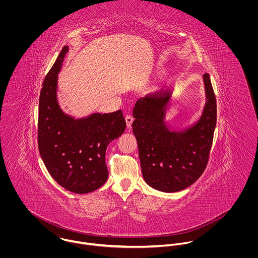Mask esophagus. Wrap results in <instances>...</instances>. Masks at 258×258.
<instances>
[{
	"mask_svg": "<svg viewBox=\"0 0 258 258\" xmlns=\"http://www.w3.org/2000/svg\"><path fill=\"white\" fill-rule=\"evenodd\" d=\"M125 120H126L127 127H128V128H130V127H131V125H132V123H133V121H134V118H133L131 115H126Z\"/></svg>",
	"mask_w": 258,
	"mask_h": 258,
	"instance_id": "esophagus-1",
	"label": "esophagus"
}]
</instances>
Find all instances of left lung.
<instances>
[{
    "label": "left lung",
    "mask_w": 258,
    "mask_h": 258,
    "mask_svg": "<svg viewBox=\"0 0 258 258\" xmlns=\"http://www.w3.org/2000/svg\"><path fill=\"white\" fill-rule=\"evenodd\" d=\"M206 104L200 119L182 130L165 121L171 91L141 97L135 103L132 123L142 175L150 186L165 192L182 190L204 173L217 124V100L209 74L203 75Z\"/></svg>",
    "instance_id": "8db88e82"
}]
</instances>
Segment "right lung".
Instances as JSON below:
<instances>
[{
	"instance_id": "add662e5",
	"label": "right lung",
	"mask_w": 258,
	"mask_h": 258,
	"mask_svg": "<svg viewBox=\"0 0 258 258\" xmlns=\"http://www.w3.org/2000/svg\"><path fill=\"white\" fill-rule=\"evenodd\" d=\"M69 46L64 45L40 90L37 144L40 157L55 182L75 194L91 192L107 181L105 153L125 131L122 110L93 113L75 119L57 102V74Z\"/></svg>"
}]
</instances>
